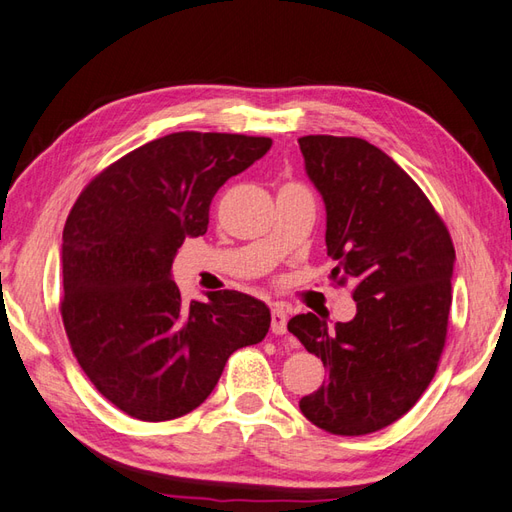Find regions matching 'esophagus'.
Wrapping results in <instances>:
<instances>
[{
  "mask_svg": "<svg viewBox=\"0 0 512 512\" xmlns=\"http://www.w3.org/2000/svg\"><path fill=\"white\" fill-rule=\"evenodd\" d=\"M285 329H288V312L283 310V307H272L270 312V331L275 336H283Z\"/></svg>",
  "mask_w": 512,
  "mask_h": 512,
  "instance_id": "34e87169",
  "label": "esophagus"
}]
</instances>
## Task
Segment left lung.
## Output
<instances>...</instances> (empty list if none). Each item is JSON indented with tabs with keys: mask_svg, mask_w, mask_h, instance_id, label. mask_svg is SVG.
Wrapping results in <instances>:
<instances>
[{
	"mask_svg": "<svg viewBox=\"0 0 512 512\" xmlns=\"http://www.w3.org/2000/svg\"><path fill=\"white\" fill-rule=\"evenodd\" d=\"M307 176L325 200L331 279L353 283L358 314L331 329L312 312L288 331L318 355L327 382L299 401L307 421L364 436L401 419L441 362L456 251L423 189L360 137L299 139Z\"/></svg>",
	"mask_w": 512,
	"mask_h": 512,
	"instance_id": "obj_1",
	"label": "left lung"
}]
</instances>
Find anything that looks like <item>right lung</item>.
<instances>
[{
    "mask_svg": "<svg viewBox=\"0 0 512 512\" xmlns=\"http://www.w3.org/2000/svg\"><path fill=\"white\" fill-rule=\"evenodd\" d=\"M270 146V137L165 135L93 176L71 207L63 325L91 384L128 417L159 423L196 410L229 355L268 334L261 301L220 290L185 303L170 270L185 237L207 233L218 189Z\"/></svg>",
    "mask_w": 512,
    "mask_h": 512,
    "instance_id": "obj_1",
    "label": "right lung"
}]
</instances>
